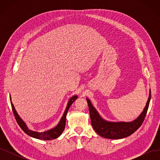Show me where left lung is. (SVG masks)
Here are the masks:
<instances>
[{
    "mask_svg": "<svg viewBox=\"0 0 160 160\" xmlns=\"http://www.w3.org/2000/svg\"><path fill=\"white\" fill-rule=\"evenodd\" d=\"M86 99L89 106L91 125L95 132L105 138L118 139L129 136L142 125L146 118L151 99V90L149 89L148 99L142 112L136 119L128 122H111L103 119L91 103L89 99Z\"/></svg>",
    "mask_w": 160,
    "mask_h": 160,
    "instance_id": "obj_1",
    "label": "left lung"
}]
</instances>
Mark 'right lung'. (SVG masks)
<instances>
[{"mask_svg":"<svg viewBox=\"0 0 160 160\" xmlns=\"http://www.w3.org/2000/svg\"><path fill=\"white\" fill-rule=\"evenodd\" d=\"M77 95H75L73 96H72L71 98L68 101V103H67V107L65 108V110L64 111V113L62 115V118H61L59 122L58 123V124L56 125L55 127L53 128H51L49 130L45 131V132H35V131H32L30 129L27 127V125L26 123L24 122V121L22 119V118L19 116L18 113L17 112V111L14 107V105L11 101V97L10 95V100H11V103L12 106V109L13 111V113L14 115V117H15L17 122L18 123V125L20 126V128L22 129V131L25 133H27L28 135L29 136L38 139H42V140H52V139H55L57 138H59L60 135L62 134V133L63 132V131L65 129V123H66V116L67 111H68L69 108L71 107V105L72 103L74 102V101L77 99Z\"/></svg>","mask_w":160,"mask_h":160,"instance_id":"1","label":"right lung"}]
</instances>
